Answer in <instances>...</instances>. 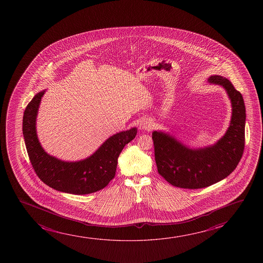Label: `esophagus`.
Segmentation results:
<instances>
[{
    "mask_svg": "<svg viewBox=\"0 0 263 263\" xmlns=\"http://www.w3.org/2000/svg\"><path fill=\"white\" fill-rule=\"evenodd\" d=\"M154 123L152 122L151 120L149 119H144L142 120L140 123V128L143 130H146V131H150V130L154 128Z\"/></svg>",
    "mask_w": 263,
    "mask_h": 263,
    "instance_id": "34e87169",
    "label": "esophagus"
}]
</instances>
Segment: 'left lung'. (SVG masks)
<instances>
[{
	"mask_svg": "<svg viewBox=\"0 0 263 263\" xmlns=\"http://www.w3.org/2000/svg\"><path fill=\"white\" fill-rule=\"evenodd\" d=\"M208 81L223 87L232 106L230 124L219 140L205 147L191 148L168 132L155 130L152 133L158 173L175 187L196 190L223 180L234 172L243 153V98L223 76H211Z\"/></svg>",
	"mask_w": 263,
	"mask_h": 263,
	"instance_id": "left-lung-1",
	"label": "left lung"
}]
</instances>
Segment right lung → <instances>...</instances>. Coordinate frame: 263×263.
Masks as SVG:
<instances>
[{
    "instance_id": "1",
    "label": "right lung",
    "mask_w": 263,
    "mask_h": 263,
    "mask_svg": "<svg viewBox=\"0 0 263 263\" xmlns=\"http://www.w3.org/2000/svg\"><path fill=\"white\" fill-rule=\"evenodd\" d=\"M46 90L36 93L28 104L22 122L26 148L36 175L47 186L69 194L101 191L115 177L119 155L137 136V127L108 137L89 157L76 162L63 161L44 150L36 134V117Z\"/></svg>"
}]
</instances>
